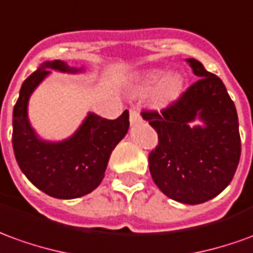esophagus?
<instances>
[{
  "instance_id": "1",
  "label": "esophagus",
  "mask_w": 253,
  "mask_h": 253,
  "mask_svg": "<svg viewBox=\"0 0 253 253\" xmlns=\"http://www.w3.org/2000/svg\"><path fill=\"white\" fill-rule=\"evenodd\" d=\"M141 121H142V119H141V116H139L138 111L134 108L130 109V123H131V125H135V123H138V122Z\"/></svg>"
}]
</instances>
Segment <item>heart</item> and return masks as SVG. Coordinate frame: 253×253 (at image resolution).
<instances>
[{"label": "heart", "mask_w": 253, "mask_h": 253, "mask_svg": "<svg viewBox=\"0 0 253 253\" xmlns=\"http://www.w3.org/2000/svg\"><path fill=\"white\" fill-rule=\"evenodd\" d=\"M182 87H183V79L178 74H169L163 70H153L145 74L141 82H139L138 90L142 93H149L152 90L153 93V104L157 108H166L169 104L178 100L181 96Z\"/></svg>", "instance_id": "obj_1"}]
</instances>
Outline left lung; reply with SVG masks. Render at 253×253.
<instances>
[{
    "label": "left lung",
    "mask_w": 253,
    "mask_h": 253,
    "mask_svg": "<svg viewBox=\"0 0 253 253\" xmlns=\"http://www.w3.org/2000/svg\"><path fill=\"white\" fill-rule=\"evenodd\" d=\"M186 61L200 79L169 107L141 115L159 135L149 153L153 182L169 199L194 206L216 197L230 183L241 139L237 111L223 82L200 61ZM196 119L201 126H191Z\"/></svg>",
    "instance_id": "8db88e82"
}]
</instances>
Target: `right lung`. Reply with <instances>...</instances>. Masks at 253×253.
Instances as JSON below:
<instances>
[{"instance_id": "right-lung-1", "label": "right lung", "mask_w": 253, "mask_h": 253, "mask_svg": "<svg viewBox=\"0 0 253 253\" xmlns=\"http://www.w3.org/2000/svg\"><path fill=\"white\" fill-rule=\"evenodd\" d=\"M50 70L82 71L61 60L45 61L23 82L13 108L12 144L19 167L34 186L52 197L70 200L93 192L101 183L109 156L127 134L130 121L128 111L115 121L90 112L70 138L60 142L41 139L30 125L27 107L30 96Z\"/></svg>"}]
</instances>
